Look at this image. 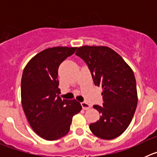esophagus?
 I'll return each instance as SVG.
<instances>
[{"label": "esophagus", "mask_w": 157, "mask_h": 157, "mask_svg": "<svg viewBox=\"0 0 157 157\" xmlns=\"http://www.w3.org/2000/svg\"><path fill=\"white\" fill-rule=\"evenodd\" d=\"M81 105H82V109H84V110H88V109H90L91 108L90 105H89V104L86 103V102H82Z\"/></svg>", "instance_id": "1"}]
</instances>
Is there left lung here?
<instances>
[{
	"label": "left lung",
	"mask_w": 157,
	"mask_h": 157,
	"mask_svg": "<svg viewBox=\"0 0 157 157\" xmlns=\"http://www.w3.org/2000/svg\"><path fill=\"white\" fill-rule=\"evenodd\" d=\"M75 54L87 63L95 86L102 87L103 107L94 105L100 120L90 124L91 132L101 139L121 135L130 125L138 104L136 80L132 69L109 47L83 45Z\"/></svg>",
	"instance_id": "obj_1"
}]
</instances>
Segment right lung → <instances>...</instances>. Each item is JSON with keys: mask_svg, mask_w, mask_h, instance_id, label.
<instances>
[{"mask_svg": "<svg viewBox=\"0 0 157 157\" xmlns=\"http://www.w3.org/2000/svg\"><path fill=\"white\" fill-rule=\"evenodd\" d=\"M76 47L57 46L38 52L27 63L21 80V101L26 117L34 132L48 141L66 135L72 118L82 110L75 99H61L58 68Z\"/></svg>", "mask_w": 157, "mask_h": 157, "instance_id": "right-lung-1", "label": "right lung"}]
</instances>
